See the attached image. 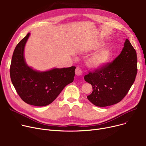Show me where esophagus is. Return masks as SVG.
Returning <instances> with one entry per match:
<instances>
[{
	"instance_id": "1",
	"label": "esophagus",
	"mask_w": 146,
	"mask_h": 146,
	"mask_svg": "<svg viewBox=\"0 0 146 146\" xmlns=\"http://www.w3.org/2000/svg\"><path fill=\"white\" fill-rule=\"evenodd\" d=\"M75 73L77 76H82L83 74L82 69L79 67H77L75 70Z\"/></svg>"
}]
</instances>
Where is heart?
I'll list each match as a JSON object with an SVG mask.
<instances>
[{
  "label": "heart",
  "instance_id": "heart-1",
  "mask_svg": "<svg viewBox=\"0 0 146 146\" xmlns=\"http://www.w3.org/2000/svg\"><path fill=\"white\" fill-rule=\"evenodd\" d=\"M102 44L98 43L94 49L96 50L101 47ZM112 55L111 48L105 47L99 49L88 58L86 61L87 65L92 68H97L104 66L109 62Z\"/></svg>",
  "mask_w": 146,
  "mask_h": 146
}]
</instances>
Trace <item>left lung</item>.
<instances>
[{"instance_id": "8db88e82", "label": "left lung", "mask_w": 146, "mask_h": 146, "mask_svg": "<svg viewBox=\"0 0 146 146\" xmlns=\"http://www.w3.org/2000/svg\"><path fill=\"white\" fill-rule=\"evenodd\" d=\"M137 73V53L128 39L120 54L112 63L89 72L84 77L93 91L87 96L97 106L104 107L120 102L134 83Z\"/></svg>"}]
</instances>
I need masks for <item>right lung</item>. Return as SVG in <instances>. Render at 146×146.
Listing matches in <instances>:
<instances>
[{
  "instance_id": "right-lung-1",
  "label": "right lung",
  "mask_w": 146,
  "mask_h": 146,
  "mask_svg": "<svg viewBox=\"0 0 146 146\" xmlns=\"http://www.w3.org/2000/svg\"><path fill=\"white\" fill-rule=\"evenodd\" d=\"M29 35L28 33L15 48L10 67L11 79L25 102L44 106L52 103L64 87L73 82L76 67L55 68L46 72H38L29 67L24 52Z\"/></svg>"
}]
</instances>
